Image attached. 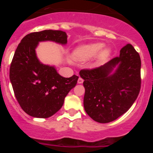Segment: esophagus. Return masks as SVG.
<instances>
[{
  "mask_svg": "<svg viewBox=\"0 0 153 153\" xmlns=\"http://www.w3.org/2000/svg\"><path fill=\"white\" fill-rule=\"evenodd\" d=\"M83 79L81 77H79V79H78V83H83Z\"/></svg>",
  "mask_w": 153,
  "mask_h": 153,
  "instance_id": "34e87169",
  "label": "esophagus"
}]
</instances>
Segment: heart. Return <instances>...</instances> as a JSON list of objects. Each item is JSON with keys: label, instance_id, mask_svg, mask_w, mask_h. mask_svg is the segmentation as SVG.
Listing matches in <instances>:
<instances>
[{"label": "heart", "instance_id": "heart-1", "mask_svg": "<svg viewBox=\"0 0 153 153\" xmlns=\"http://www.w3.org/2000/svg\"><path fill=\"white\" fill-rule=\"evenodd\" d=\"M104 44L102 43H94L86 45L80 46L74 53V56L76 60L79 61H86L92 59L99 54V59L103 60L110 54V50L109 48H104Z\"/></svg>", "mask_w": 153, "mask_h": 153}]
</instances>
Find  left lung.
Wrapping results in <instances>:
<instances>
[{
  "instance_id": "left-lung-1",
  "label": "left lung",
  "mask_w": 153,
  "mask_h": 153,
  "mask_svg": "<svg viewBox=\"0 0 153 153\" xmlns=\"http://www.w3.org/2000/svg\"><path fill=\"white\" fill-rule=\"evenodd\" d=\"M140 54L129 44L120 50V56L103 66L80 70L79 75L84 79L86 113L97 122L107 123L128 111L140 93Z\"/></svg>"
}]
</instances>
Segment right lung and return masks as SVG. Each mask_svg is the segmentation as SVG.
Instances as JSON below:
<instances>
[{
  "label": "right lung",
  "mask_w": 153,
  "mask_h": 153,
  "mask_svg": "<svg viewBox=\"0 0 153 153\" xmlns=\"http://www.w3.org/2000/svg\"><path fill=\"white\" fill-rule=\"evenodd\" d=\"M45 40L66 44L67 35L53 30L26 35L17 46L10 67V79L17 102L25 113L36 118H48L59 111L79 78L76 75L63 77L54 67L39 61L35 49L39 42Z\"/></svg>",
  "instance_id": "add662e5"
}]
</instances>
